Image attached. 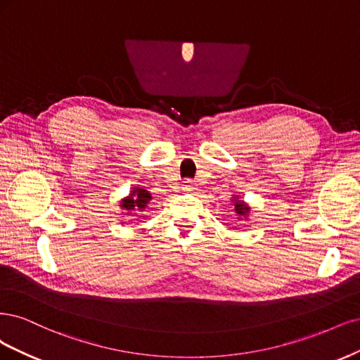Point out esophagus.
<instances>
[{
    "label": "esophagus",
    "instance_id": "esophagus-1",
    "mask_svg": "<svg viewBox=\"0 0 360 360\" xmlns=\"http://www.w3.org/2000/svg\"><path fill=\"white\" fill-rule=\"evenodd\" d=\"M194 188H195V187H194L193 181H190V179L184 181V184H182V190H185V191H193Z\"/></svg>",
    "mask_w": 360,
    "mask_h": 360
}]
</instances>
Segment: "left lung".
<instances>
[{
	"mask_svg": "<svg viewBox=\"0 0 360 360\" xmlns=\"http://www.w3.org/2000/svg\"><path fill=\"white\" fill-rule=\"evenodd\" d=\"M235 211H236L238 215L245 217V215L250 212V207H248L245 203H243V202H236V203H235Z\"/></svg>",
	"mask_w": 360,
	"mask_h": 360,
	"instance_id": "8db88e82",
	"label": "left lung"
}]
</instances>
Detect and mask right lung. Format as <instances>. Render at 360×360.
<instances>
[{
  "instance_id": "1",
  "label": "right lung",
  "mask_w": 360,
  "mask_h": 360,
  "mask_svg": "<svg viewBox=\"0 0 360 360\" xmlns=\"http://www.w3.org/2000/svg\"><path fill=\"white\" fill-rule=\"evenodd\" d=\"M153 199V197H150V193H148L146 190H143V188H134L131 193H130V195L127 197V199H124L122 200V203L120 205L122 210H125V211H129V214L131 212V211H137V210H141V211H143L145 207H146V205H148V202ZM131 215V214H130ZM134 217V215H133Z\"/></svg>"
}]
</instances>
